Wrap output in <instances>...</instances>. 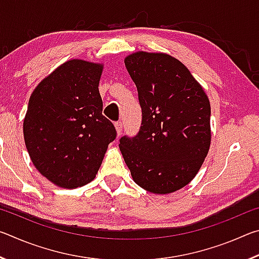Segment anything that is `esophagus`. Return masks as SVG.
Returning <instances> with one entry per match:
<instances>
[{
    "label": "esophagus",
    "instance_id": "1",
    "mask_svg": "<svg viewBox=\"0 0 259 259\" xmlns=\"http://www.w3.org/2000/svg\"><path fill=\"white\" fill-rule=\"evenodd\" d=\"M114 125H115L117 136H120L121 133H122V123H121V122H115V124H114Z\"/></svg>",
    "mask_w": 259,
    "mask_h": 259
}]
</instances>
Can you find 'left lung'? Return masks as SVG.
Masks as SVG:
<instances>
[{"instance_id": "8db88e82", "label": "left lung", "mask_w": 259, "mask_h": 259, "mask_svg": "<svg viewBox=\"0 0 259 259\" xmlns=\"http://www.w3.org/2000/svg\"><path fill=\"white\" fill-rule=\"evenodd\" d=\"M124 64L143 119L136 137L120 139V151L137 185L154 194L176 192L195 177L209 152L208 96L170 55L137 51Z\"/></svg>"}]
</instances>
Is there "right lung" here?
Instances as JSON below:
<instances>
[{
    "label": "right lung",
    "instance_id": "right-lung-1",
    "mask_svg": "<svg viewBox=\"0 0 259 259\" xmlns=\"http://www.w3.org/2000/svg\"><path fill=\"white\" fill-rule=\"evenodd\" d=\"M104 65L61 64L30 95L24 139L30 160L55 185L73 190L94 181L115 128L105 117L99 81Z\"/></svg>",
    "mask_w": 259,
    "mask_h": 259
}]
</instances>
